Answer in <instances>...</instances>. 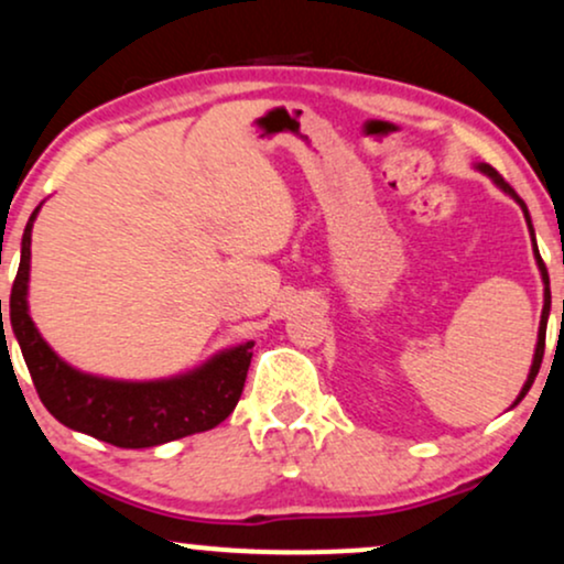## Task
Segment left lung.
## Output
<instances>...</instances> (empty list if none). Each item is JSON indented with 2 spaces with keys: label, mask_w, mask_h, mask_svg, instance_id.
Listing matches in <instances>:
<instances>
[{
  "label": "left lung",
  "mask_w": 564,
  "mask_h": 564,
  "mask_svg": "<svg viewBox=\"0 0 564 564\" xmlns=\"http://www.w3.org/2000/svg\"><path fill=\"white\" fill-rule=\"evenodd\" d=\"M478 171L480 173H486L488 178H491L494 183H497V186L501 188V192L505 194H510L514 202H518V205L522 207V215H525V223H528V230H531V236H533V226H531V215H528V207H525V202L520 199L518 194H514V188L510 186V183H507L505 178H501V175L494 171L491 165H486V162H480L478 165ZM533 254H535V262H539V270H541V281H544V312H541V325H539V341H535V355H533V365H531V372H528V381H525V386H522V391H520V397L514 399V404L520 402L522 397H525L528 393V389H531L533 386V381H535V376H539V368H541V359H544V344H546V321H549V310H552V291H549V273H546V264H544V260H541V254H539V247H535V236H533ZM512 404V406H514Z\"/></svg>",
  "instance_id": "1"
}]
</instances>
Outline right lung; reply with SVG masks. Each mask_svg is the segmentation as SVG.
Here are the masks:
<instances>
[{"label": "right lung", "instance_id": "1", "mask_svg": "<svg viewBox=\"0 0 564 564\" xmlns=\"http://www.w3.org/2000/svg\"><path fill=\"white\" fill-rule=\"evenodd\" d=\"M39 209L42 205L33 209L23 230L20 268L10 294V323L46 410L67 429L120 449H147L220 425L239 404L254 341L223 349L202 368L162 381L88 376L54 355L29 315L31 228Z\"/></svg>", "mask_w": 564, "mask_h": 564}]
</instances>
